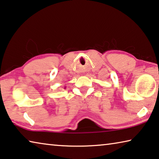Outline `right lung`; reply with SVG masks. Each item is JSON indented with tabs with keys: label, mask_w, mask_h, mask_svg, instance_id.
Here are the masks:
<instances>
[{
	"label": "right lung",
	"mask_w": 159,
	"mask_h": 159,
	"mask_svg": "<svg viewBox=\"0 0 159 159\" xmlns=\"http://www.w3.org/2000/svg\"><path fill=\"white\" fill-rule=\"evenodd\" d=\"M64 89H65V88H64Z\"/></svg>",
	"instance_id": "obj_1"
}]
</instances>
